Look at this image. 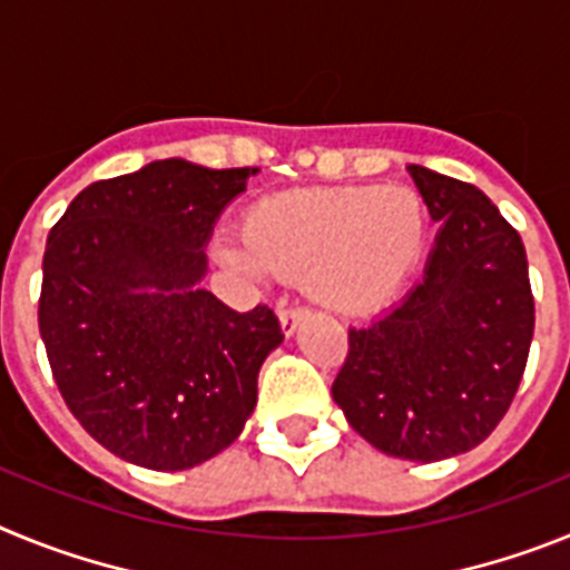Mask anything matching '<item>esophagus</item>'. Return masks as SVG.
Returning <instances> with one entry per match:
<instances>
[{
    "label": "esophagus",
    "instance_id": "1",
    "mask_svg": "<svg viewBox=\"0 0 570 570\" xmlns=\"http://www.w3.org/2000/svg\"><path fill=\"white\" fill-rule=\"evenodd\" d=\"M305 316H308V311H305V308H279L282 334L294 336L296 328H299L302 322H305Z\"/></svg>",
    "mask_w": 570,
    "mask_h": 570
}]
</instances>
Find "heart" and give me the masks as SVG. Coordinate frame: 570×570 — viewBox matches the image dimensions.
I'll use <instances>...</instances> for the list:
<instances>
[{"instance_id": "heart-1", "label": "heart", "mask_w": 570, "mask_h": 570, "mask_svg": "<svg viewBox=\"0 0 570 570\" xmlns=\"http://www.w3.org/2000/svg\"><path fill=\"white\" fill-rule=\"evenodd\" d=\"M428 208L411 188L345 185L271 196L254 205L242 242L223 239L230 268L302 276L322 308L342 316L380 311L420 265Z\"/></svg>"}]
</instances>
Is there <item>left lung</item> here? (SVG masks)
I'll use <instances>...</instances> for the list:
<instances>
[{
	"instance_id": "8db88e82",
	"label": "left lung",
	"mask_w": 570,
	"mask_h": 570,
	"mask_svg": "<svg viewBox=\"0 0 570 570\" xmlns=\"http://www.w3.org/2000/svg\"><path fill=\"white\" fill-rule=\"evenodd\" d=\"M440 223L425 276L394 308L347 331L334 402L382 454L440 462L491 436L533 336L525 245L473 185L407 165Z\"/></svg>"
}]
</instances>
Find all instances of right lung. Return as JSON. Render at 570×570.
<instances>
[{
    "label": "right lung",
    "instance_id": "right-lung-1",
    "mask_svg": "<svg viewBox=\"0 0 570 570\" xmlns=\"http://www.w3.org/2000/svg\"><path fill=\"white\" fill-rule=\"evenodd\" d=\"M254 174L159 159L88 185L50 230L39 334L70 414L119 460L185 471L254 414L279 320L199 285L216 219Z\"/></svg>",
    "mask_w": 570,
    "mask_h": 570
}]
</instances>
